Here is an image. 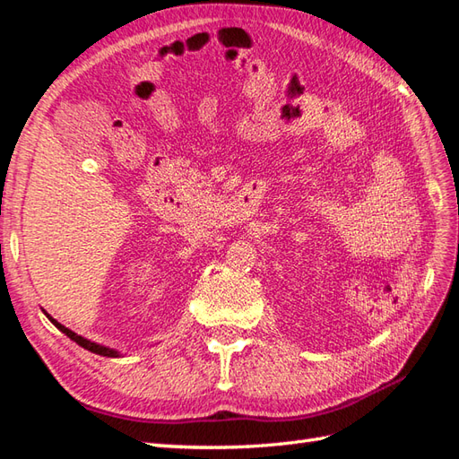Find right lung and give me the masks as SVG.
Wrapping results in <instances>:
<instances>
[{
	"label": "right lung",
	"instance_id": "right-lung-1",
	"mask_svg": "<svg viewBox=\"0 0 459 459\" xmlns=\"http://www.w3.org/2000/svg\"><path fill=\"white\" fill-rule=\"evenodd\" d=\"M43 312H45V310H43ZM45 316H47V318H48L50 322H53V324L56 325V328H58L60 332H63L65 335H68V338L73 340V342H76V343L80 345V348H84V350H88V351H91V353H96V355H104V358H119V355H121L117 350H111V348H108V345H101V343H96V342H90V340L82 338V335L74 333L73 330H68L66 325H63L60 322H56L50 314H47V312H45Z\"/></svg>",
	"mask_w": 459,
	"mask_h": 459
}]
</instances>
